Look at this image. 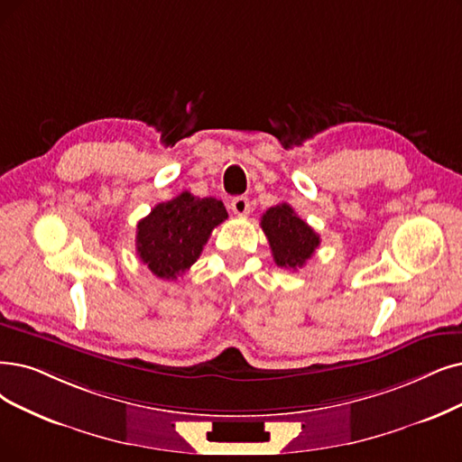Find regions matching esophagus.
Listing matches in <instances>:
<instances>
[{"instance_id": "esophagus-1", "label": "esophagus", "mask_w": 462, "mask_h": 462, "mask_svg": "<svg viewBox=\"0 0 462 462\" xmlns=\"http://www.w3.org/2000/svg\"><path fill=\"white\" fill-rule=\"evenodd\" d=\"M231 210L236 216H246L250 212V200L246 197H235L231 200Z\"/></svg>"}]
</instances>
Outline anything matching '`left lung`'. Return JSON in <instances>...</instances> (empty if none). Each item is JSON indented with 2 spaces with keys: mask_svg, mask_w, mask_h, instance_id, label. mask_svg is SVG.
Instances as JSON below:
<instances>
[{
  "mask_svg": "<svg viewBox=\"0 0 462 462\" xmlns=\"http://www.w3.org/2000/svg\"><path fill=\"white\" fill-rule=\"evenodd\" d=\"M262 229L269 241L274 263L290 271L303 267L320 245L315 229L307 226L286 202L271 207L262 216Z\"/></svg>",
  "mask_w": 462,
  "mask_h": 462,
  "instance_id": "left-lung-1",
  "label": "left lung"
}]
</instances>
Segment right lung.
I'll return each instance as SVG.
<instances>
[{"instance_id": "right-lung-1", "label": "right lung", "mask_w": 462, "mask_h": 462, "mask_svg": "<svg viewBox=\"0 0 462 462\" xmlns=\"http://www.w3.org/2000/svg\"><path fill=\"white\" fill-rule=\"evenodd\" d=\"M227 219L224 202L183 191L138 221L136 252L143 265L164 281L186 273L208 243L214 227Z\"/></svg>"}]
</instances>
